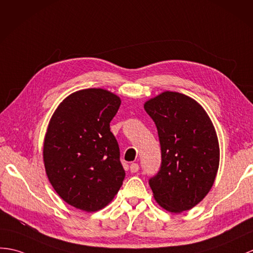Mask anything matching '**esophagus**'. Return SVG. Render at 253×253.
Returning a JSON list of instances; mask_svg holds the SVG:
<instances>
[{
  "label": "esophagus",
  "mask_w": 253,
  "mask_h": 253,
  "mask_svg": "<svg viewBox=\"0 0 253 253\" xmlns=\"http://www.w3.org/2000/svg\"><path fill=\"white\" fill-rule=\"evenodd\" d=\"M138 170H139V165H138V164L132 163L131 165H130V171L132 173H136V172H138Z\"/></svg>",
  "instance_id": "34e87169"
}]
</instances>
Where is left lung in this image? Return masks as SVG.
Wrapping results in <instances>:
<instances>
[{"label":"left lung","mask_w":253,"mask_h":253,"mask_svg":"<svg viewBox=\"0 0 253 253\" xmlns=\"http://www.w3.org/2000/svg\"><path fill=\"white\" fill-rule=\"evenodd\" d=\"M155 123L162 151L149 184L155 201L170 212L190 210L207 195L219 168L218 137L208 114L183 93L165 91L144 104Z\"/></svg>","instance_id":"8db88e82"}]
</instances>
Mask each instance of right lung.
<instances>
[{"label": "right lung", "mask_w": 253, "mask_h": 253, "mask_svg": "<svg viewBox=\"0 0 253 253\" xmlns=\"http://www.w3.org/2000/svg\"><path fill=\"white\" fill-rule=\"evenodd\" d=\"M121 99L101 88L67 97L44 140L47 177L64 202L92 212L112 201L125 179L120 146L110 130Z\"/></svg>", "instance_id": "1"}]
</instances>
